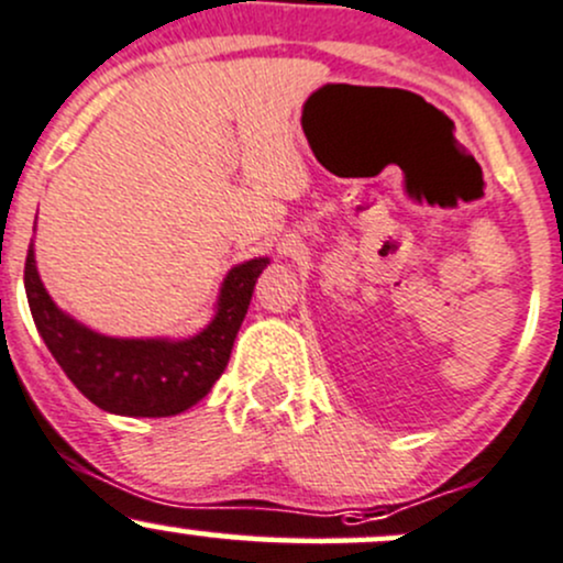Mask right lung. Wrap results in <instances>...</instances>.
<instances>
[{"label":"right lung","mask_w":563,"mask_h":563,"mask_svg":"<svg viewBox=\"0 0 563 563\" xmlns=\"http://www.w3.org/2000/svg\"><path fill=\"white\" fill-rule=\"evenodd\" d=\"M267 264V256L234 264L219 288L213 318L187 339H120L74 320L55 305L36 272L34 240L23 283L42 342L90 404L120 417H176L206 398L224 374L253 286Z\"/></svg>","instance_id":"add662e5"}]
</instances>
